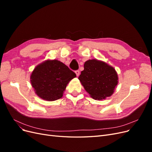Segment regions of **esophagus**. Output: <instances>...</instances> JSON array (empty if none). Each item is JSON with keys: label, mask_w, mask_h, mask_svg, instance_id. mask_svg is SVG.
Here are the masks:
<instances>
[{"label": "esophagus", "mask_w": 152, "mask_h": 152, "mask_svg": "<svg viewBox=\"0 0 152 152\" xmlns=\"http://www.w3.org/2000/svg\"><path fill=\"white\" fill-rule=\"evenodd\" d=\"M75 73H76L77 77H79V75H80V71L79 70H76L75 71Z\"/></svg>", "instance_id": "1"}]
</instances>
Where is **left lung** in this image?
Segmentation results:
<instances>
[{"instance_id":"8db88e82","label":"left lung","mask_w":152,"mask_h":152,"mask_svg":"<svg viewBox=\"0 0 152 152\" xmlns=\"http://www.w3.org/2000/svg\"><path fill=\"white\" fill-rule=\"evenodd\" d=\"M84 68L79 79L92 98L102 100L113 94L118 82L117 73L113 66L93 59L86 61Z\"/></svg>"}]
</instances>
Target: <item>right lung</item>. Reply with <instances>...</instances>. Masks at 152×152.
I'll return each mask as SVG.
<instances>
[{
  "instance_id": "1",
  "label": "right lung",
  "mask_w": 152,
  "mask_h": 152,
  "mask_svg": "<svg viewBox=\"0 0 152 152\" xmlns=\"http://www.w3.org/2000/svg\"><path fill=\"white\" fill-rule=\"evenodd\" d=\"M76 74L57 59H47L37 66L30 75L35 94L44 100L52 102L62 98L66 86Z\"/></svg>"
}]
</instances>
